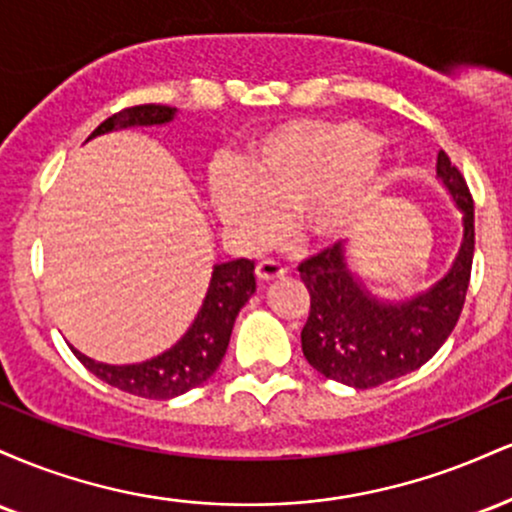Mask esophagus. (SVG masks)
Listing matches in <instances>:
<instances>
[{
  "mask_svg": "<svg viewBox=\"0 0 512 512\" xmlns=\"http://www.w3.org/2000/svg\"><path fill=\"white\" fill-rule=\"evenodd\" d=\"M255 272H257V279H260V281H272V279H276V276H284L286 267L281 262H276V260H260V262H257Z\"/></svg>",
  "mask_w": 512,
  "mask_h": 512,
  "instance_id": "obj_1",
  "label": "esophagus"
}]
</instances>
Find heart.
Masks as SVG:
<instances>
[{
	"label": "heart",
	"instance_id": "1",
	"mask_svg": "<svg viewBox=\"0 0 512 512\" xmlns=\"http://www.w3.org/2000/svg\"><path fill=\"white\" fill-rule=\"evenodd\" d=\"M378 139L356 122L303 120L252 149L211 187L221 221L245 243L274 238L284 216L315 243L344 238L385 185L370 158Z\"/></svg>",
	"mask_w": 512,
	"mask_h": 512
}]
</instances>
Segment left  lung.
Returning <instances> with one entry per match:
<instances>
[{"instance_id":"8db88e82","label":"left lung","mask_w":512,"mask_h":512,"mask_svg":"<svg viewBox=\"0 0 512 512\" xmlns=\"http://www.w3.org/2000/svg\"><path fill=\"white\" fill-rule=\"evenodd\" d=\"M436 170L462 209L464 236L452 269L424 296L397 305L373 298L346 267L342 243L298 264L310 293L303 354L325 378L358 390L378 387L424 366L455 330L472 276L474 199L443 149Z\"/></svg>"}]
</instances>
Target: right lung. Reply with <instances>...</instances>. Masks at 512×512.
<instances>
[{
  "label": "right lung",
  "mask_w": 512,
  "mask_h": 512,
  "mask_svg": "<svg viewBox=\"0 0 512 512\" xmlns=\"http://www.w3.org/2000/svg\"><path fill=\"white\" fill-rule=\"evenodd\" d=\"M173 115L175 108L170 105H132V108L110 115L93 129L88 139L113 132V129L163 125V122L173 120ZM252 293H255V262L231 260L216 264L207 298H204L195 322L185 332V337L170 346L166 354L144 363H134V366H108V363L93 361L81 351H72L96 378L105 380L117 390L146 399L178 397L192 387L207 383L214 370L219 368L228 342H231L233 322Z\"/></svg>",
  "instance_id": "obj_1"
}]
</instances>
